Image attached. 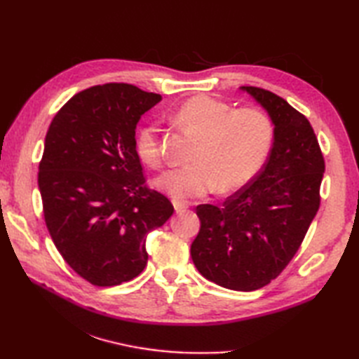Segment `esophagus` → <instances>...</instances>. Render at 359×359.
Listing matches in <instances>:
<instances>
[{"mask_svg":"<svg viewBox=\"0 0 359 359\" xmlns=\"http://www.w3.org/2000/svg\"><path fill=\"white\" fill-rule=\"evenodd\" d=\"M172 205H174L175 212H184V211H187V208H188V203L180 202V201H172Z\"/></svg>","mask_w":359,"mask_h":359,"instance_id":"esophagus-1","label":"esophagus"}]
</instances>
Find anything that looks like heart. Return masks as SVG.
Here are the masks:
<instances>
[{
	"instance_id": "1",
	"label": "heart",
	"mask_w": 359,
	"mask_h": 359,
	"mask_svg": "<svg viewBox=\"0 0 359 359\" xmlns=\"http://www.w3.org/2000/svg\"><path fill=\"white\" fill-rule=\"evenodd\" d=\"M179 128L197 137L189 154L191 163L174 168L157 179L163 191L177 199H191L212 191H234L261 171L271 151L274 126L259 108L233 109L211 95H197L174 112ZM142 162L158 168L163 162L157 123L144 125L135 139Z\"/></svg>"
}]
</instances>
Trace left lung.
I'll return each mask as SVG.
<instances>
[{
  "instance_id": "1",
  "label": "left lung",
  "mask_w": 359,
  "mask_h": 359,
  "mask_svg": "<svg viewBox=\"0 0 359 359\" xmlns=\"http://www.w3.org/2000/svg\"><path fill=\"white\" fill-rule=\"evenodd\" d=\"M241 89L269 112L273 148L261 172L224 205L196 208L201 230L191 257L208 280L253 292L276 279L299 250L321 203L325 163L306 116L270 90Z\"/></svg>"
}]
</instances>
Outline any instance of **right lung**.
Wrapping results in <instances>:
<instances>
[{
  "mask_svg": "<svg viewBox=\"0 0 359 359\" xmlns=\"http://www.w3.org/2000/svg\"><path fill=\"white\" fill-rule=\"evenodd\" d=\"M162 97L128 83L75 94L48 129L38 166L46 226L60 255L93 285L134 279L147 238L172 216L168 197L144 185L135 151L140 117Z\"/></svg>",
  "mask_w": 359,
  "mask_h": 359,
  "instance_id": "obj_1",
  "label": "right lung"
}]
</instances>
